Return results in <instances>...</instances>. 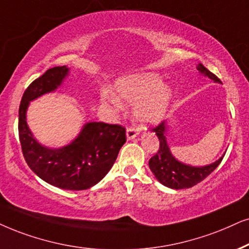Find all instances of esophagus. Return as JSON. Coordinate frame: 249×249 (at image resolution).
Segmentation results:
<instances>
[{"instance_id": "1", "label": "esophagus", "mask_w": 249, "mask_h": 249, "mask_svg": "<svg viewBox=\"0 0 249 249\" xmlns=\"http://www.w3.org/2000/svg\"><path fill=\"white\" fill-rule=\"evenodd\" d=\"M139 133H140L139 128L130 126V127L127 128V131H126V137H127L128 140H132V139H134V138L137 137V135L139 134Z\"/></svg>"}]
</instances>
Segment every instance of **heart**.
Masks as SVG:
<instances>
[{"label": "heart", "mask_w": 249, "mask_h": 249, "mask_svg": "<svg viewBox=\"0 0 249 249\" xmlns=\"http://www.w3.org/2000/svg\"><path fill=\"white\" fill-rule=\"evenodd\" d=\"M118 95L135 106V117L142 124H153L163 118L168 109L171 92L159 75L154 73L134 74L119 79L116 84ZM106 100L121 107L115 95H107Z\"/></svg>", "instance_id": "b5f03b06"}]
</instances>
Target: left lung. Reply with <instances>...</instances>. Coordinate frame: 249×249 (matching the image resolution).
<instances>
[{"instance_id":"1","label":"left lung","mask_w":249,"mask_h":249,"mask_svg":"<svg viewBox=\"0 0 249 249\" xmlns=\"http://www.w3.org/2000/svg\"><path fill=\"white\" fill-rule=\"evenodd\" d=\"M197 70L201 73H203L210 79L219 83L218 77L210 72L208 69L204 68L202 64L197 65ZM153 131L155 132L157 138L160 140L159 152L149 160V168L152 172L155 175L157 180L162 182L166 187L174 188V190H182V188L193 187L194 185L199 184L204 178H207L212 172L215 170L219 163L222 162L223 157L216 161L213 164L206 166H191L186 165L184 163L178 162L170 153L169 146L166 143L165 139V131H166V122H161L155 127H153ZM225 155V154H224Z\"/></svg>"}]
</instances>
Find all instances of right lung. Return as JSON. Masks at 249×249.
<instances>
[{
	"label": "right lung",
	"mask_w": 249,
	"mask_h": 249,
	"mask_svg": "<svg viewBox=\"0 0 249 249\" xmlns=\"http://www.w3.org/2000/svg\"><path fill=\"white\" fill-rule=\"evenodd\" d=\"M68 72L67 67L49 69L25 89L19 106L18 133L24 159L34 174L53 186L81 191L94 186L108 174L119 149L126 142V128L119 124L87 123L68 146L58 149L41 146L26 124L28 103L55 90Z\"/></svg>",
	"instance_id": "right-lung-1"
}]
</instances>
